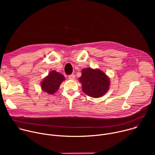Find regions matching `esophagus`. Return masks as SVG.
<instances>
[{
    "label": "esophagus",
    "mask_w": 155,
    "mask_h": 155,
    "mask_svg": "<svg viewBox=\"0 0 155 155\" xmlns=\"http://www.w3.org/2000/svg\"><path fill=\"white\" fill-rule=\"evenodd\" d=\"M69 78L70 80H74L75 79V75L74 74H71L69 75Z\"/></svg>",
    "instance_id": "34e87169"
}]
</instances>
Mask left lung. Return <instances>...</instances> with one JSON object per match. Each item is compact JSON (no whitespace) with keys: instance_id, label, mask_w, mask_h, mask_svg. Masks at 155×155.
<instances>
[{"instance_id":"left-lung-1","label":"left lung","mask_w":155,"mask_h":155,"mask_svg":"<svg viewBox=\"0 0 155 155\" xmlns=\"http://www.w3.org/2000/svg\"><path fill=\"white\" fill-rule=\"evenodd\" d=\"M79 81L82 84V91L92 97H100L108 91L110 78L99 69H83Z\"/></svg>"}]
</instances>
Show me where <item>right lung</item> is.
<instances>
[{
    "mask_svg": "<svg viewBox=\"0 0 155 155\" xmlns=\"http://www.w3.org/2000/svg\"><path fill=\"white\" fill-rule=\"evenodd\" d=\"M64 80L65 77L63 75L55 71H53L41 81V89L44 92L53 94L58 91L61 83Z\"/></svg>",
    "mask_w": 155,
    "mask_h": 155,
    "instance_id": "obj_1",
    "label": "right lung"
}]
</instances>
